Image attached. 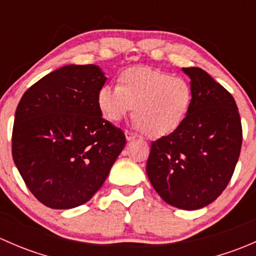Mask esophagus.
Returning <instances> with one entry per match:
<instances>
[{
  "mask_svg": "<svg viewBox=\"0 0 256 256\" xmlns=\"http://www.w3.org/2000/svg\"><path fill=\"white\" fill-rule=\"evenodd\" d=\"M125 136H126V140L128 141H132L138 138V135H136V134L131 132V131H128V130L125 131Z\"/></svg>",
  "mask_w": 256,
  "mask_h": 256,
  "instance_id": "obj_1",
  "label": "esophagus"
}]
</instances>
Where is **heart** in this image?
I'll return each instance as SVG.
<instances>
[{"label":"heart","instance_id":"heart-1","mask_svg":"<svg viewBox=\"0 0 256 256\" xmlns=\"http://www.w3.org/2000/svg\"><path fill=\"white\" fill-rule=\"evenodd\" d=\"M192 100L187 80L148 66L125 69L118 85H102L96 96L98 106L108 120L120 121L134 109V120L147 136L154 138L180 128Z\"/></svg>","mask_w":256,"mask_h":256}]
</instances>
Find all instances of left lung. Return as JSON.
Listing matches in <instances>:
<instances>
[{"label":"left lung","instance_id":"obj_1","mask_svg":"<svg viewBox=\"0 0 256 256\" xmlns=\"http://www.w3.org/2000/svg\"><path fill=\"white\" fill-rule=\"evenodd\" d=\"M190 76L192 106L174 134L151 144L146 172L160 197L180 209L210 204L228 186L242 148V121L230 92L200 68Z\"/></svg>","mask_w":256,"mask_h":256}]
</instances>
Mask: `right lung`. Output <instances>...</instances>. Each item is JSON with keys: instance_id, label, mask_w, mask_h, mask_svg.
<instances>
[{"instance_id": "obj_1", "label": "right lung", "mask_w": 256, "mask_h": 256, "mask_svg": "<svg viewBox=\"0 0 256 256\" xmlns=\"http://www.w3.org/2000/svg\"><path fill=\"white\" fill-rule=\"evenodd\" d=\"M106 78L94 64L62 66L23 94L14 115L12 156L28 190L49 208L86 203L126 144L102 118L96 96Z\"/></svg>"}]
</instances>
